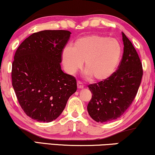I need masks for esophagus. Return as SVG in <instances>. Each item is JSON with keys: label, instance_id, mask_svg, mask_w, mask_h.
Masks as SVG:
<instances>
[{"label": "esophagus", "instance_id": "obj_1", "mask_svg": "<svg viewBox=\"0 0 155 155\" xmlns=\"http://www.w3.org/2000/svg\"><path fill=\"white\" fill-rule=\"evenodd\" d=\"M77 86H78V89H82V88L84 87V85L82 84V82H80V81L78 82Z\"/></svg>", "mask_w": 155, "mask_h": 155}]
</instances>
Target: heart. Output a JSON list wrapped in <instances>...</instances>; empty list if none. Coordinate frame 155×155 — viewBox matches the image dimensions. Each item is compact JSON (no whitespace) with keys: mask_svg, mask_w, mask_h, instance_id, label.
Instances as JSON below:
<instances>
[{"mask_svg":"<svg viewBox=\"0 0 155 155\" xmlns=\"http://www.w3.org/2000/svg\"><path fill=\"white\" fill-rule=\"evenodd\" d=\"M121 54V45L118 40L91 35L78 39L74 47L65 46L62 61L65 71L70 75L75 74L84 61L86 75L94 81H101L114 73Z\"/></svg>","mask_w":155,"mask_h":155,"instance_id":"heart-1","label":"heart"}]
</instances>
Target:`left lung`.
<instances>
[{"mask_svg": "<svg viewBox=\"0 0 155 155\" xmlns=\"http://www.w3.org/2000/svg\"><path fill=\"white\" fill-rule=\"evenodd\" d=\"M124 54L118 68L109 78L88 87L92 99L88 113L95 121L104 123L120 117L136 96L143 75L138 54L128 37L122 32Z\"/></svg>", "mask_w": 155, "mask_h": 155, "instance_id": "left-lung-1", "label": "left lung"}]
</instances>
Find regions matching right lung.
I'll return each instance as SVG.
<instances>
[{
    "label": "right lung",
    "instance_id": "right-lung-1",
    "mask_svg": "<svg viewBox=\"0 0 155 155\" xmlns=\"http://www.w3.org/2000/svg\"><path fill=\"white\" fill-rule=\"evenodd\" d=\"M71 32L44 30L19 46L12 64V84L21 108L39 122H51L77 90L75 77L63 73L60 63Z\"/></svg>",
    "mask_w": 155,
    "mask_h": 155
}]
</instances>
